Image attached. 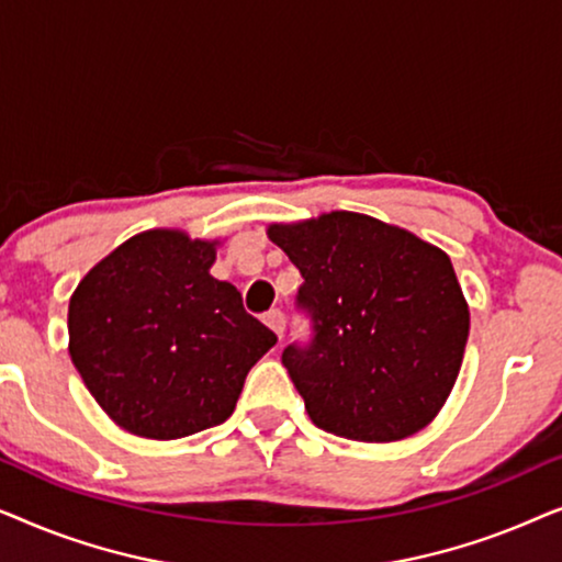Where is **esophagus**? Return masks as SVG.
I'll return each instance as SVG.
<instances>
[{"label":"esophagus","mask_w":562,"mask_h":562,"mask_svg":"<svg viewBox=\"0 0 562 562\" xmlns=\"http://www.w3.org/2000/svg\"><path fill=\"white\" fill-rule=\"evenodd\" d=\"M266 325L273 329L276 335H283V327H286V314H283L281 310H271L266 314Z\"/></svg>","instance_id":"1"}]
</instances>
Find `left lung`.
<instances>
[{
    "mask_svg": "<svg viewBox=\"0 0 562 562\" xmlns=\"http://www.w3.org/2000/svg\"><path fill=\"white\" fill-rule=\"evenodd\" d=\"M268 237L299 268L310 342L283 366L314 425L391 442L435 419L458 379L471 314L440 248L368 214L333 212Z\"/></svg>",
    "mask_w": 562,
    "mask_h": 562,
    "instance_id": "1",
    "label": "left lung"
}]
</instances>
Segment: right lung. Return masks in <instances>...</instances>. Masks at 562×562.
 Returning <instances> with one entry per match:
<instances>
[{
  "label": "right lung",
  "mask_w": 562,
  "mask_h": 562,
  "mask_svg": "<svg viewBox=\"0 0 562 562\" xmlns=\"http://www.w3.org/2000/svg\"><path fill=\"white\" fill-rule=\"evenodd\" d=\"M214 243L176 229L130 237L83 276L68 304V352L99 406L127 432L176 440L235 412L245 375L276 337L210 273Z\"/></svg>",
  "instance_id": "obj_1"
}]
</instances>
